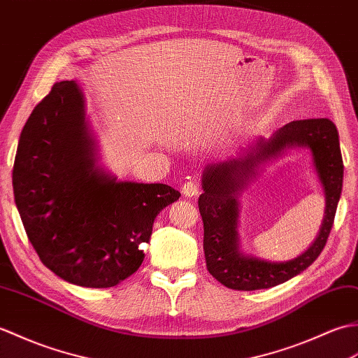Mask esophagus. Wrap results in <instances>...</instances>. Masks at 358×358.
Returning a JSON list of instances; mask_svg holds the SVG:
<instances>
[{"label": "esophagus", "instance_id": "34e87169", "mask_svg": "<svg viewBox=\"0 0 358 358\" xmlns=\"http://www.w3.org/2000/svg\"><path fill=\"white\" fill-rule=\"evenodd\" d=\"M182 194L187 196V197H193L199 194V184H197L196 180L189 179L187 180L184 185H182Z\"/></svg>", "mask_w": 358, "mask_h": 358}]
</instances>
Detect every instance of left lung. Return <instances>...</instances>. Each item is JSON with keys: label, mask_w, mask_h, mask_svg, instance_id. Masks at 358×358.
Instances as JSON below:
<instances>
[{"label": "left lung", "mask_w": 358, "mask_h": 358, "mask_svg": "<svg viewBox=\"0 0 358 358\" xmlns=\"http://www.w3.org/2000/svg\"><path fill=\"white\" fill-rule=\"evenodd\" d=\"M296 145L312 150L316 169L325 188L327 211L321 234L306 253L289 262L271 264L246 258L236 246L235 227L238 207L234 194L260 160ZM202 184L203 193L197 203L203 222L206 269L214 279L231 289L256 291L273 288L305 271L320 256L327 245L343 185V159L336 125L327 117L292 121L279 129L269 141L260 139L256 148L243 157L208 166L203 173Z\"/></svg>", "instance_id": "8db88e82"}]
</instances>
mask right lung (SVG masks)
I'll return each mask as SVG.
<instances>
[{
	"label": "right lung",
	"mask_w": 358,
	"mask_h": 358,
	"mask_svg": "<svg viewBox=\"0 0 358 358\" xmlns=\"http://www.w3.org/2000/svg\"><path fill=\"white\" fill-rule=\"evenodd\" d=\"M92 145L78 85L53 84L21 131L13 194L50 271L79 287L110 288L138 271L156 216L180 193L165 184L116 182L94 169Z\"/></svg>",
	"instance_id": "1"
}]
</instances>
